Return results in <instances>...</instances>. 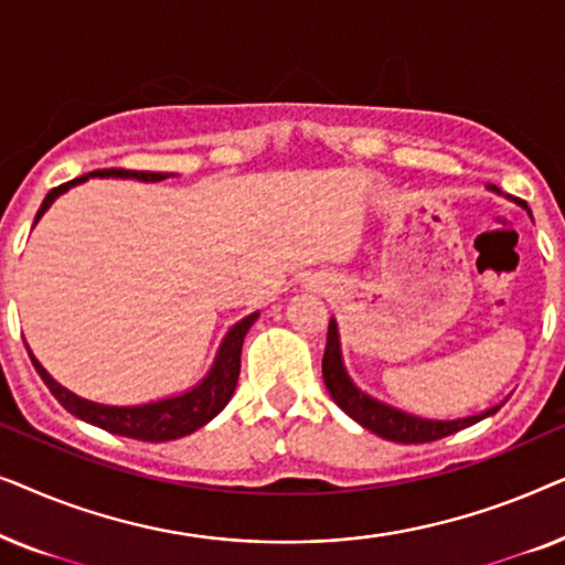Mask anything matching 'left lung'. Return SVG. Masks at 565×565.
<instances>
[{
    "label": "left lung",
    "mask_w": 565,
    "mask_h": 565,
    "mask_svg": "<svg viewBox=\"0 0 565 565\" xmlns=\"http://www.w3.org/2000/svg\"><path fill=\"white\" fill-rule=\"evenodd\" d=\"M489 190H493L489 184ZM501 192V190H497ZM323 383H327V391L334 398V404L342 408V412L373 431V435L391 439V443L401 445H422V443H435V439H443L447 435H455V431L470 427V424L486 419V416H493L504 406V401L497 406L486 408L481 414L473 416H460V419H427V416H416L406 408L391 406L385 401L370 396L367 391H362L358 383L352 381L350 373L344 367L342 358V342H339V323L334 316L329 321V334H327V350H323Z\"/></svg>",
    "instance_id": "1"
}]
</instances>
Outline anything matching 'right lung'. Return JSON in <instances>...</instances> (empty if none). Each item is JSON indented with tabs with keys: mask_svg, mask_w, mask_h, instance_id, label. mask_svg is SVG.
Returning a JSON list of instances; mask_svg holds the SVG:
<instances>
[{
	"mask_svg": "<svg viewBox=\"0 0 565 565\" xmlns=\"http://www.w3.org/2000/svg\"><path fill=\"white\" fill-rule=\"evenodd\" d=\"M92 177H115V180H138V182H161L167 177H174L172 172H134V169H97V172L82 174L76 180L58 184L45 195L41 211L35 213V223L43 218V213L53 205V200L64 195L76 184L92 180ZM33 223V226H35ZM259 319V311L244 316L242 321H236L234 327L226 331L223 342L215 352V360L211 370H207L203 381L192 388L177 393V396H167L159 401H149V404L138 406H113V404H99V401H89L79 396V393L68 391L66 385H61L41 362L35 360V354L30 352V360L38 370V375L43 377V383L49 385V391L56 396V401L66 412H72L76 419L95 424V427L110 431V435L130 437V439H143V443H169V439H180L184 435L205 427L213 416L223 412V406L228 404L231 396L236 391L238 370H242V344L246 331L252 329V323Z\"/></svg>",
	"mask_w": 565,
	"mask_h": 565,
	"instance_id": "right-lung-1",
	"label": "right lung"
}]
</instances>
